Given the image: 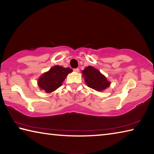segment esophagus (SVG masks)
<instances>
[{
    "label": "esophagus",
    "instance_id": "1",
    "mask_svg": "<svg viewBox=\"0 0 154 154\" xmlns=\"http://www.w3.org/2000/svg\"><path fill=\"white\" fill-rule=\"evenodd\" d=\"M73 71H74L75 72H79V68H77V69H74Z\"/></svg>",
    "mask_w": 154,
    "mask_h": 154
}]
</instances>
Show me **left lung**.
I'll list each match as a JSON object with an SVG mask.
<instances>
[{
	"mask_svg": "<svg viewBox=\"0 0 154 154\" xmlns=\"http://www.w3.org/2000/svg\"><path fill=\"white\" fill-rule=\"evenodd\" d=\"M82 74L88 86L96 91L100 92L105 90L111 84L105 75L93 66L85 67L82 71Z\"/></svg>",
	"mask_w": 154,
	"mask_h": 154,
	"instance_id": "obj_1",
	"label": "left lung"
}]
</instances>
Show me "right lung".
I'll return each mask as SVG.
<instances>
[{
    "label": "right lung",
    "mask_w": 154,
    "mask_h": 154,
    "mask_svg": "<svg viewBox=\"0 0 154 154\" xmlns=\"http://www.w3.org/2000/svg\"><path fill=\"white\" fill-rule=\"evenodd\" d=\"M72 71L70 68L56 65L41 75L38 79V85L41 90H45L47 93L54 92L61 86L67 75Z\"/></svg>",
    "instance_id": "obj_1"
}]
</instances>
